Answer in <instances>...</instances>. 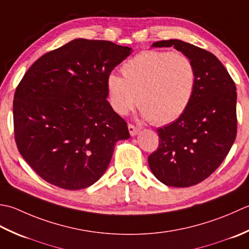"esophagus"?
I'll return each mask as SVG.
<instances>
[{
    "label": "esophagus",
    "instance_id": "34e87169",
    "mask_svg": "<svg viewBox=\"0 0 249 249\" xmlns=\"http://www.w3.org/2000/svg\"><path fill=\"white\" fill-rule=\"evenodd\" d=\"M128 128H129V132H130V134H131L132 136H134V135L138 134V132L140 131V129L138 128V126H135L134 124H129Z\"/></svg>",
    "mask_w": 249,
    "mask_h": 249
}]
</instances>
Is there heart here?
Instances as JSON below:
<instances>
[{
  "instance_id": "obj_1",
  "label": "heart",
  "mask_w": 249,
  "mask_h": 249,
  "mask_svg": "<svg viewBox=\"0 0 249 249\" xmlns=\"http://www.w3.org/2000/svg\"><path fill=\"white\" fill-rule=\"evenodd\" d=\"M120 71L123 77L110 74L106 80L109 103L119 115L128 114L139 99L145 119L166 124L178 119L194 98L196 67L182 53L144 50Z\"/></svg>"
}]
</instances>
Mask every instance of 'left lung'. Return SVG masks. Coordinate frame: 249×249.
Returning <instances> with one entry per match:
<instances>
[{
    "label": "left lung",
    "instance_id": "left-lung-1",
    "mask_svg": "<svg viewBox=\"0 0 249 249\" xmlns=\"http://www.w3.org/2000/svg\"><path fill=\"white\" fill-rule=\"evenodd\" d=\"M174 47L188 55L196 72L194 98L178 119L157 130L158 149L148 157L153 174L170 187H190L218 169L237 131L236 87L216 55L179 39L153 47Z\"/></svg>",
    "mask_w": 249,
    "mask_h": 249
}]
</instances>
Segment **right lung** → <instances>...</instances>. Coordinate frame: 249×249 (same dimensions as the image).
Listing matches in <instances>:
<instances>
[{
	"instance_id": "right-lung-1",
	"label": "right lung",
	"mask_w": 249,
	"mask_h": 249,
	"mask_svg": "<svg viewBox=\"0 0 249 249\" xmlns=\"http://www.w3.org/2000/svg\"><path fill=\"white\" fill-rule=\"evenodd\" d=\"M131 48L77 38L37 59L14 95V134L28 164L49 184L87 188L107 169L116 142L130 138L106 98L111 71Z\"/></svg>"
}]
</instances>
